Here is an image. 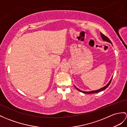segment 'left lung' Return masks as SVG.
Here are the masks:
<instances>
[{"instance_id":"8db88e82","label":"left lung","mask_w":127,"mask_h":127,"mask_svg":"<svg viewBox=\"0 0 127 127\" xmlns=\"http://www.w3.org/2000/svg\"><path fill=\"white\" fill-rule=\"evenodd\" d=\"M101 33V37H102V39L103 40H104V41H107V42H110V43H111V44H112V42H111V41L110 40H109V39L108 38L107 36H106V35H104L103 33H102L101 32L100 33ZM112 79L110 80V81H109V82L108 83V84L106 86H104V87H103V88H101V89H98V90H97V91H91V92H83V91H80V89H78L76 87H75L76 88V89H77V90H78L79 91H80V92H82V93H85V94H93V93H98V92H101V91H103V90H104V89H106L108 86H109V85H110V83H111V81H112Z\"/></svg>"}]
</instances>
